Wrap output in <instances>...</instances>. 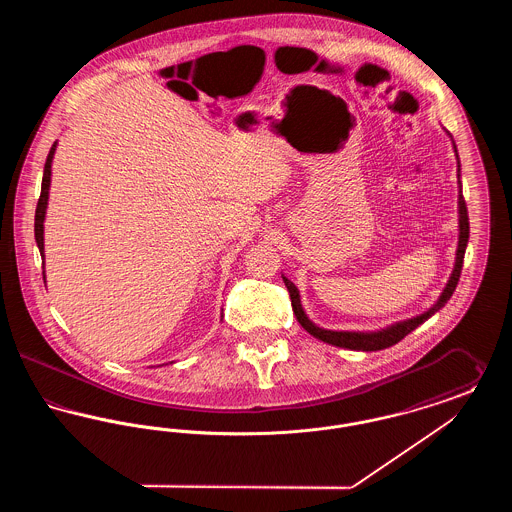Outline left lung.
Masks as SVG:
<instances>
[{"label":"left lung","instance_id":"left-lung-1","mask_svg":"<svg viewBox=\"0 0 512 512\" xmlns=\"http://www.w3.org/2000/svg\"><path fill=\"white\" fill-rule=\"evenodd\" d=\"M455 146V144H453ZM457 151V146H455ZM461 167V165H459ZM461 176V174H459ZM459 247H457V261H455V268H453V274L445 286L443 293L439 295L438 303L426 311L424 315H418V317L409 318V320H403V322H397L386 330H380V332H334V330H324V328H318L317 324H313L303 307H301V299H299V292L297 288L293 286V282H290L286 276L284 278V284L290 292V299H292L293 315L297 318V322L320 341H326V343H332L336 347H345V349H355V351H380V349H386L395 345L397 341L403 340L407 334H411L416 326H420L422 322H426L428 318L432 317L434 313H438L439 309L451 299V295L455 292L457 284H459V278H461V270H463L464 251H466V244H468V234H470V222H468V211H466V203H464L463 188L459 186Z\"/></svg>","mask_w":512,"mask_h":512}]
</instances>
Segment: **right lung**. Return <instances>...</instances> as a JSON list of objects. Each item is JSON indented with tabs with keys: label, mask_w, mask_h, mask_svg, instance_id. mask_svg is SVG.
I'll list each match as a JSON object with an SVG mask.
<instances>
[{
	"label": "right lung",
	"mask_w": 512,
	"mask_h": 512,
	"mask_svg": "<svg viewBox=\"0 0 512 512\" xmlns=\"http://www.w3.org/2000/svg\"><path fill=\"white\" fill-rule=\"evenodd\" d=\"M55 146H57V144H53L51 149H49L48 159H46V165H44L42 192H40V199H38V205H36V217H34V238H36V244H38V249H40V255H42V257H44V219H46L49 182H51V159H53V153H55Z\"/></svg>",
	"instance_id": "right-lung-1"
}]
</instances>
